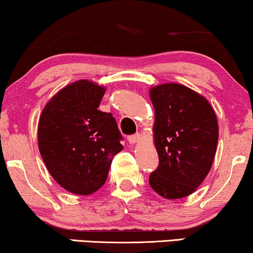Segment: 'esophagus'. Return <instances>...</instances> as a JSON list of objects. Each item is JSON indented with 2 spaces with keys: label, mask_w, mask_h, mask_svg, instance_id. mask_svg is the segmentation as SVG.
<instances>
[{
  "label": "esophagus",
  "mask_w": 253,
  "mask_h": 253,
  "mask_svg": "<svg viewBox=\"0 0 253 253\" xmlns=\"http://www.w3.org/2000/svg\"><path fill=\"white\" fill-rule=\"evenodd\" d=\"M140 140V134H133V135H129L128 136V142L129 144H136Z\"/></svg>",
  "instance_id": "34e87169"
}]
</instances>
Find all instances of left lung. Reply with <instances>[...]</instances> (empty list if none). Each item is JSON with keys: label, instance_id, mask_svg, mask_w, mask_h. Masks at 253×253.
I'll list each match as a JSON object with an SVG mask.
<instances>
[{"label": "left lung", "instance_id": "left-lung-1", "mask_svg": "<svg viewBox=\"0 0 253 253\" xmlns=\"http://www.w3.org/2000/svg\"><path fill=\"white\" fill-rule=\"evenodd\" d=\"M159 165L150 185L166 199L192 194L209 174L218 144V121L205 97L179 84L151 88Z\"/></svg>", "mask_w": 253, "mask_h": 253}]
</instances>
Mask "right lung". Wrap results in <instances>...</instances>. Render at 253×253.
Segmentation results:
<instances>
[{
	"label": "right lung",
	"mask_w": 253,
	"mask_h": 253,
	"mask_svg": "<svg viewBox=\"0 0 253 253\" xmlns=\"http://www.w3.org/2000/svg\"><path fill=\"white\" fill-rule=\"evenodd\" d=\"M106 88L88 80L68 84L42 111L38 142L60 186L87 196L105 184L112 158L124 148L113 115L97 109Z\"/></svg>",
	"instance_id": "obj_1"
}]
</instances>
